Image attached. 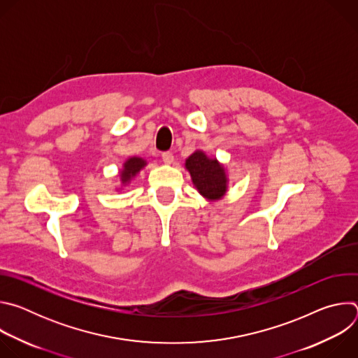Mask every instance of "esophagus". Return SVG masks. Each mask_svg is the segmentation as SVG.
I'll return each instance as SVG.
<instances>
[{
  "label": "esophagus",
  "instance_id": "esophagus-1",
  "mask_svg": "<svg viewBox=\"0 0 358 358\" xmlns=\"http://www.w3.org/2000/svg\"><path fill=\"white\" fill-rule=\"evenodd\" d=\"M163 162L166 163V164H173L174 163V156H173V152H170V151H166V152H163Z\"/></svg>",
  "mask_w": 358,
  "mask_h": 358
}]
</instances>
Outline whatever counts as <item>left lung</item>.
<instances>
[{
	"label": "left lung",
	"instance_id": "obj_1",
	"mask_svg": "<svg viewBox=\"0 0 358 358\" xmlns=\"http://www.w3.org/2000/svg\"><path fill=\"white\" fill-rule=\"evenodd\" d=\"M185 169L191 176L196 191L210 201L221 199L228 191L225 166L215 157H208L206 151L196 150L185 160Z\"/></svg>",
	"mask_w": 358,
	"mask_h": 358
}]
</instances>
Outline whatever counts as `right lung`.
<instances>
[{
    "mask_svg": "<svg viewBox=\"0 0 358 358\" xmlns=\"http://www.w3.org/2000/svg\"><path fill=\"white\" fill-rule=\"evenodd\" d=\"M147 166V162L141 157H137V156H133V157H129L124 164H123V169L120 170V182H122V187H126L144 167Z\"/></svg>",
    "mask_w": 358,
    "mask_h": 358,
    "instance_id": "obj_1",
    "label": "right lung"
}]
</instances>
